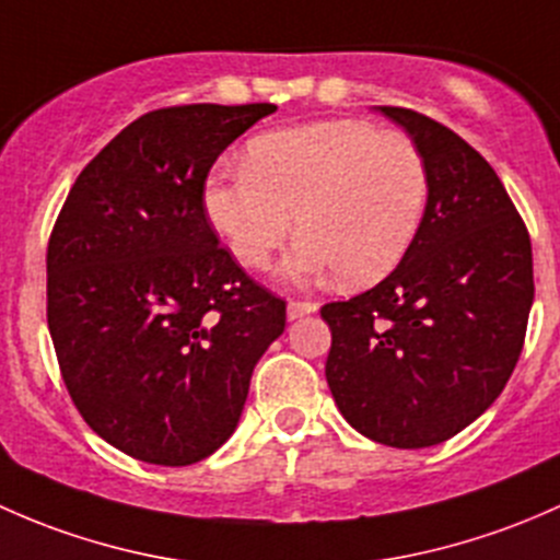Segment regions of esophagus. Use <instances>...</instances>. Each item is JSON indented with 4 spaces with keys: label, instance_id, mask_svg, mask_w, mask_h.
<instances>
[{
    "label": "esophagus",
    "instance_id": "esophagus-1",
    "mask_svg": "<svg viewBox=\"0 0 560 560\" xmlns=\"http://www.w3.org/2000/svg\"><path fill=\"white\" fill-rule=\"evenodd\" d=\"M315 310H318V304H315V302H299V299H291V302H288V320H296V318H304V315H313Z\"/></svg>",
    "mask_w": 560,
    "mask_h": 560
}]
</instances>
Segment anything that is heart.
I'll list each match as a JSON object with an SVG mask.
<instances>
[{
    "label": "heart",
    "mask_w": 560,
    "mask_h": 560,
    "mask_svg": "<svg viewBox=\"0 0 560 560\" xmlns=\"http://www.w3.org/2000/svg\"><path fill=\"white\" fill-rule=\"evenodd\" d=\"M431 196L412 137L342 118L250 140L245 170L218 172L205 212L242 267L264 269L299 226L285 272L348 288L388 278L418 240Z\"/></svg>",
    "instance_id": "1"
}]
</instances>
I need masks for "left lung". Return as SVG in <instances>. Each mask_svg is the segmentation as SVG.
<instances>
[{"label": "left lung", "mask_w": 560, "mask_h": 560, "mask_svg": "<svg viewBox=\"0 0 560 560\" xmlns=\"http://www.w3.org/2000/svg\"><path fill=\"white\" fill-rule=\"evenodd\" d=\"M425 155L418 240L383 282L328 302L326 380L339 412L401 451L440 445L499 399L534 302L532 237L493 166L447 126L380 107Z\"/></svg>", "instance_id": "8db88e82"}]
</instances>
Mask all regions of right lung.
Masks as SVG:
<instances>
[{"label":"right lung","instance_id":"1","mask_svg":"<svg viewBox=\"0 0 560 560\" xmlns=\"http://www.w3.org/2000/svg\"><path fill=\"white\" fill-rule=\"evenodd\" d=\"M275 105L145 113L85 164L48 240V328L85 423L137 460L188 466L234 434L285 302L205 212L218 155Z\"/></svg>","mask_w":560,"mask_h":560}]
</instances>
